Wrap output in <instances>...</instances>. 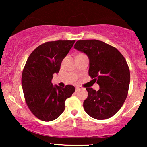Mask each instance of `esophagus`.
Here are the masks:
<instances>
[{
	"mask_svg": "<svg viewBox=\"0 0 147 147\" xmlns=\"http://www.w3.org/2000/svg\"><path fill=\"white\" fill-rule=\"evenodd\" d=\"M81 89H82V86H76V92H78V90H80Z\"/></svg>",
	"mask_w": 147,
	"mask_h": 147,
	"instance_id": "esophagus-1",
	"label": "esophagus"
}]
</instances>
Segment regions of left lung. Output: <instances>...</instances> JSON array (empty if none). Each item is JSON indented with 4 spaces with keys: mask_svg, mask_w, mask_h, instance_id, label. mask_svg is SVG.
Here are the masks:
<instances>
[{
    "mask_svg": "<svg viewBox=\"0 0 147 147\" xmlns=\"http://www.w3.org/2000/svg\"><path fill=\"white\" fill-rule=\"evenodd\" d=\"M74 48L90 59L89 76L100 89L86 88L88 96L84 108L91 117L107 119L120 109L128 95L130 70L125 58L116 47L96 39L80 40Z\"/></svg>",
    "mask_w": 147,
    "mask_h": 147,
    "instance_id": "obj_1",
    "label": "left lung"
}]
</instances>
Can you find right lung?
Instances as JSON below:
<instances>
[{
    "instance_id": "add662e5",
    "label": "right lung",
    "mask_w": 147,
    "mask_h": 147,
    "mask_svg": "<svg viewBox=\"0 0 147 147\" xmlns=\"http://www.w3.org/2000/svg\"><path fill=\"white\" fill-rule=\"evenodd\" d=\"M75 40H59L44 43L30 54L22 73L21 82L25 100L31 112L39 120H55L65 110V102L75 88L53 86V74L59 71L62 60Z\"/></svg>"
}]
</instances>
